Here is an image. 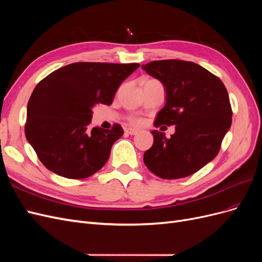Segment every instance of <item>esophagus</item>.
<instances>
[{
  "label": "esophagus",
  "instance_id": "esophagus-1",
  "mask_svg": "<svg viewBox=\"0 0 262 262\" xmlns=\"http://www.w3.org/2000/svg\"><path fill=\"white\" fill-rule=\"evenodd\" d=\"M125 133L130 134V136H136V134L138 133V130L133 129V128H128V129H125Z\"/></svg>",
  "mask_w": 262,
  "mask_h": 262
}]
</instances>
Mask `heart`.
Returning a JSON list of instances; mask_svg holds the SVG:
<instances>
[{
    "instance_id": "heart-1",
    "label": "heart",
    "mask_w": 262,
    "mask_h": 262,
    "mask_svg": "<svg viewBox=\"0 0 262 262\" xmlns=\"http://www.w3.org/2000/svg\"><path fill=\"white\" fill-rule=\"evenodd\" d=\"M131 122L134 124H139L141 121L139 120V119H131Z\"/></svg>"
}]
</instances>
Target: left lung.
I'll use <instances>...</instances> for the list:
<instances>
[{
  "mask_svg": "<svg viewBox=\"0 0 262 262\" xmlns=\"http://www.w3.org/2000/svg\"><path fill=\"white\" fill-rule=\"evenodd\" d=\"M142 69L161 81L166 92V104L154 125H176L169 139L152 131L154 143L144 153L146 167L163 179L192 175L214 160L231 128L233 113L225 86L193 62L160 60Z\"/></svg>",
  "mask_w": 262,
  "mask_h": 262,
  "instance_id": "1",
  "label": "left lung"
}]
</instances>
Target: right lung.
<instances>
[{
  "label": "right lung",
  "mask_w": 262,
  "mask_h": 262,
  "mask_svg": "<svg viewBox=\"0 0 262 262\" xmlns=\"http://www.w3.org/2000/svg\"><path fill=\"white\" fill-rule=\"evenodd\" d=\"M139 63L76 62L39 82L27 105L25 134L40 162L59 176L84 179L106 164L120 124L91 128L93 107L112 105L120 84Z\"/></svg>",
  "instance_id": "right-lung-1"
}]
</instances>
